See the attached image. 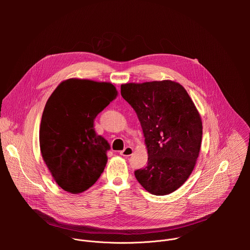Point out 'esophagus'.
Instances as JSON below:
<instances>
[{"label":"esophagus","mask_w":250,"mask_h":250,"mask_svg":"<svg viewBox=\"0 0 250 250\" xmlns=\"http://www.w3.org/2000/svg\"><path fill=\"white\" fill-rule=\"evenodd\" d=\"M132 153H133V149H132V147H130V146H127V147H125L124 150L121 151V155L126 156V157L130 156Z\"/></svg>","instance_id":"34e87169"}]
</instances>
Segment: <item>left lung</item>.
I'll list each match as a JSON object with an SVG mask.
<instances>
[{
  "label": "left lung",
  "mask_w": 250,
  "mask_h": 250,
  "mask_svg": "<svg viewBox=\"0 0 250 250\" xmlns=\"http://www.w3.org/2000/svg\"><path fill=\"white\" fill-rule=\"evenodd\" d=\"M146 137L147 166L134 171L147 192L168 195L191 175L199 156L203 126L187 91L170 80L121 86Z\"/></svg>",
  "instance_id": "1"
}]
</instances>
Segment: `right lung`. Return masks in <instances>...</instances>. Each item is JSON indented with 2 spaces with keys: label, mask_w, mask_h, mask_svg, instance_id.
Instances as JSON below:
<instances>
[{
  "label": "right lung",
  "mask_w": 250,
  "mask_h": 250,
  "mask_svg": "<svg viewBox=\"0 0 250 250\" xmlns=\"http://www.w3.org/2000/svg\"><path fill=\"white\" fill-rule=\"evenodd\" d=\"M117 96L111 83L69 79L47 100L40 146L45 164L64 191L82 193L103 173L111 146L96 133L94 121Z\"/></svg>",
  "instance_id": "right-lung-1"
}]
</instances>
